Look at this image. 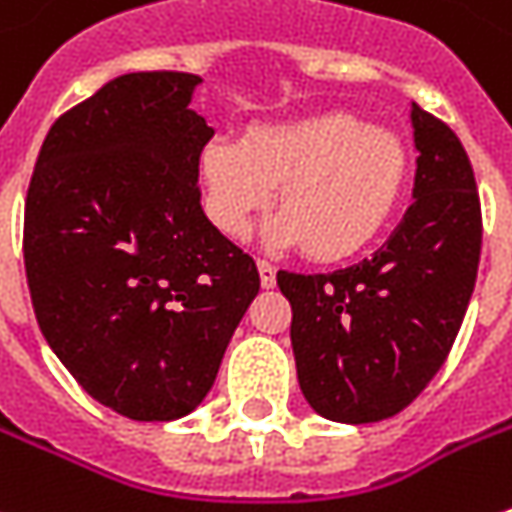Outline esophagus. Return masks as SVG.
I'll return each instance as SVG.
<instances>
[{"mask_svg": "<svg viewBox=\"0 0 512 512\" xmlns=\"http://www.w3.org/2000/svg\"><path fill=\"white\" fill-rule=\"evenodd\" d=\"M257 272H260V286H263V289H272V286H275V266H272V263L257 260Z\"/></svg>", "mask_w": 512, "mask_h": 512, "instance_id": "34e87169", "label": "esophagus"}]
</instances>
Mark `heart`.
<instances>
[{
	"label": "heart",
	"instance_id": "1",
	"mask_svg": "<svg viewBox=\"0 0 512 512\" xmlns=\"http://www.w3.org/2000/svg\"><path fill=\"white\" fill-rule=\"evenodd\" d=\"M197 174L217 232L243 240L278 186L280 214L263 240L338 263L361 255L387 229L407 189L410 157L387 128L349 111H318L249 125L240 143L209 140Z\"/></svg>",
	"mask_w": 512,
	"mask_h": 512
}]
</instances>
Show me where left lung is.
<instances>
[{
    "label": "left lung",
    "mask_w": 512,
    "mask_h": 512,
    "mask_svg": "<svg viewBox=\"0 0 512 512\" xmlns=\"http://www.w3.org/2000/svg\"><path fill=\"white\" fill-rule=\"evenodd\" d=\"M410 123L415 203L387 243L329 275L278 272L300 392L329 421L372 424L410 407L444 364L476 286L481 209L467 151L415 102Z\"/></svg>",
    "instance_id": "1"
}]
</instances>
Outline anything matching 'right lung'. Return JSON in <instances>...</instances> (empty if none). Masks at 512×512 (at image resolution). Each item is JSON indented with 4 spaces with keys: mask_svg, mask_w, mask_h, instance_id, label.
<instances>
[{
    "mask_svg": "<svg viewBox=\"0 0 512 512\" xmlns=\"http://www.w3.org/2000/svg\"><path fill=\"white\" fill-rule=\"evenodd\" d=\"M203 79L123 74L62 114L25 200V272L54 355L102 407L174 421L203 404L260 289L200 206Z\"/></svg>",
    "mask_w": 512,
    "mask_h": 512,
    "instance_id": "obj_1",
    "label": "right lung"
}]
</instances>
